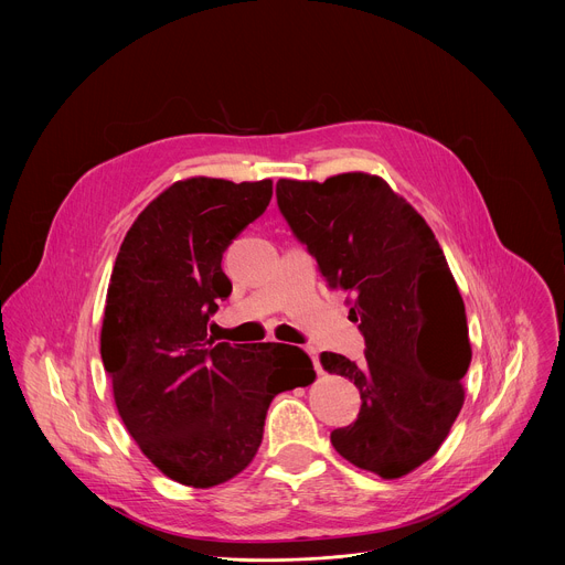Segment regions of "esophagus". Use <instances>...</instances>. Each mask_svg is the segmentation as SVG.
<instances>
[{
	"mask_svg": "<svg viewBox=\"0 0 565 565\" xmlns=\"http://www.w3.org/2000/svg\"><path fill=\"white\" fill-rule=\"evenodd\" d=\"M306 351H308V355L312 358V364H315V371L317 373H324V369H321V362H319V351L315 349V347H306Z\"/></svg>",
	"mask_w": 565,
	"mask_h": 565,
	"instance_id": "esophagus-1",
	"label": "esophagus"
}]
</instances>
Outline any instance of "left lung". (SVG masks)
Returning <instances> with one entry per match:
<instances>
[{"mask_svg":"<svg viewBox=\"0 0 565 565\" xmlns=\"http://www.w3.org/2000/svg\"><path fill=\"white\" fill-rule=\"evenodd\" d=\"M277 203L331 288L360 321L366 360L321 353L362 397L358 420L335 429V451L386 480L427 462L449 436L471 360L465 303L427 221L375 174L279 179Z\"/></svg>","mask_w":565,"mask_h":565,"instance_id":"left-lung-1","label":"left lung"}]
</instances>
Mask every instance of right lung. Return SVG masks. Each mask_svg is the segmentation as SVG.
<instances>
[{"label":"right lung","mask_w":565,"mask_h":565,"mask_svg":"<svg viewBox=\"0 0 565 565\" xmlns=\"http://www.w3.org/2000/svg\"><path fill=\"white\" fill-rule=\"evenodd\" d=\"M270 199V179L177 181L138 214L114 264L100 355L116 409L151 465L188 488L244 471L273 397L315 380L299 347L207 338L232 292L223 253Z\"/></svg>","instance_id":"right-lung-1"}]
</instances>
